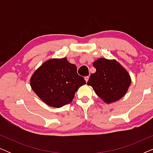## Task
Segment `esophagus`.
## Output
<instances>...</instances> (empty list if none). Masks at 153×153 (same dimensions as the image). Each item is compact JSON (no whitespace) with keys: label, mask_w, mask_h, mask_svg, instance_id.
I'll return each mask as SVG.
<instances>
[{"label":"esophagus","mask_w":153,"mask_h":153,"mask_svg":"<svg viewBox=\"0 0 153 153\" xmlns=\"http://www.w3.org/2000/svg\"><path fill=\"white\" fill-rule=\"evenodd\" d=\"M88 79H89V76H85V81H86V82H88Z\"/></svg>","instance_id":"34e87169"}]
</instances>
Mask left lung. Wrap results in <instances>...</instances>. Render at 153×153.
<instances>
[{
    "label": "left lung",
    "instance_id": "1",
    "mask_svg": "<svg viewBox=\"0 0 153 153\" xmlns=\"http://www.w3.org/2000/svg\"><path fill=\"white\" fill-rule=\"evenodd\" d=\"M96 72L87 84L106 103H112L125 95L131 83L128 72L116 60L100 58L93 62Z\"/></svg>",
    "mask_w": 153,
    "mask_h": 153
}]
</instances>
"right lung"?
Instances as JSON below:
<instances>
[{"instance_id":"obj_1","label":"right lung","mask_w":153,"mask_h":153,"mask_svg":"<svg viewBox=\"0 0 153 153\" xmlns=\"http://www.w3.org/2000/svg\"><path fill=\"white\" fill-rule=\"evenodd\" d=\"M85 83L77 74L76 66L66 58L47 60L30 79L35 93L47 105L56 108L70 103L79 88Z\"/></svg>"}]
</instances>
